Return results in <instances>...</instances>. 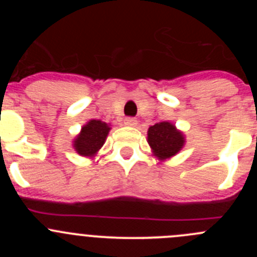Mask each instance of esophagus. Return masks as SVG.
Returning <instances> with one entry per match:
<instances>
[{
    "label": "esophagus",
    "instance_id": "34e87169",
    "mask_svg": "<svg viewBox=\"0 0 257 257\" xmlns=\"http://www.w3.org/2000/svg\"><path fill=\"white\" fill-rule=\"evenodd\" d=\"M137 123H138V120H137L134 116H126L125 119H124V124L125 125H129V126H136Z\"/></svg>",
    "mask_w": 257,
    "mask_h": 257
}]
</instances>
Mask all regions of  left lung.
<instances>
[{
	"label": "left lung",
	"instance_id": "8db88e82",
	"mask_svg": "<svg viewBox=\"0 0 257 257\" xmlns=\"http://www.w3.org/2000/svg\"><path fill=\"white\" fill-rule=\"evenodd\" d=\"M148 143L160 159L175 155L184 145V137L169 121H162L150 126L148 131Z\"/></svg>",
	"mask_w": 257,
	"mask_h": 257
}]
</instances>
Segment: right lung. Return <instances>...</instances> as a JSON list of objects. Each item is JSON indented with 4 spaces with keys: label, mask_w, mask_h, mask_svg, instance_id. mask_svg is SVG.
<instances>
[{
    "label": "right lung",
    "mask_w": 257,
    "mask_h": 257,
    "mask_svg": "<svg viewBox=\"0 0 257 257\" xmlns=\"http://www.w3.org/2000/svg\"><path fill=\"white\" fill-rule=\"evenodd\" d=\"M109 129L107 123L100 120H90L87 125L83 126L82 132L74 142V148L78 154L83 157L95 154L104 144Z\"/></svg>",
    "instance_id": "right-lung-1"
}]
</instances>
